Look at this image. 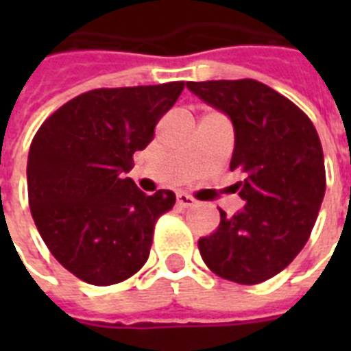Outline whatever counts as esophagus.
I'll return each mask as SVG.
<instances>
[{
  "mask_svg": "<svg viewBox=\"0 0 351 351\" xmlns=\"http://www.w3.org/2000/svg\"><path fill=\"white\" fill-rule=\"evenodd\" d=\"M176 202L180 204L182 208H191V206L197 204V200L193 197H189V195H186V193H178V195H176Z\"/></svg>",
  "mask_w": 351,
  "mask_h": 351,
  "instance_id": "esophagus-1",
  "label": "esophagus"
}]
</instances>
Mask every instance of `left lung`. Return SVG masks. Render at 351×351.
<instances>
[{"instance_id": "1", "label": "left lung", "mask_w": 351, "mask_h": 351, "mask_svg": "<svg viewBox=\"0 0 351 351\" xmlns=\"http://www.w3.org/2000/svg\"><path fill=\"white\" fill-rule=\"evenodd\" d=\"M187 89L233 123L231 171L244 176V208L220 209L219 228L198 240L206 266L239 284L280 273L308 242L326 191L324 154L311 120L256 80L187 82Z\"/></svg>"}]
</instances>
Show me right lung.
<instances>
[{
  "label": "right lung",
  "mask_w": 351,
  "mask_h": 351,
  "mask_svg": "<svg viewBox=\"0 0 351 351\" xmlns=\"http://www.w3.org/2000/svg\"><path fill=\"white\" fill-rule=\"evenodd\" d=\"M182 90L184 82L89 90L36 132L27 162L30 213L56 261L85 282L111 286L147 262L154 224L175 193L145 195L123 175Z\"/></svg>",
  "instance_id": "right-lung-1"
}]
</instances>
